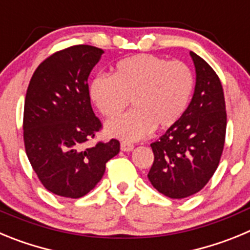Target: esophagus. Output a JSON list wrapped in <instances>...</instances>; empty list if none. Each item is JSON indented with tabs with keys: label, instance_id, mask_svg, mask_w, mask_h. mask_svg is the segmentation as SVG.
I'll return each mask as SVG.
<instances>
[{
	"label": "esophagus",
	"instance_id": "esophagus-1",
	"mask_svg": "<svg viewBox=\"0 0 250 250\" xmlns=\"http://www.w3.org/2000/svg\"><path fill=\"white\" fill-rule=\"evenodd\" d=\"M120 147L123 151H131L132 149H134V145L131 144V143H126V141H123L120 144Z\"/></svg>",
	"mask_w": 250,
	"mask_h": 250
}]
</instances>
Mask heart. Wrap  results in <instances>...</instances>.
I'll return each instance as SVG.
<instances>
[{
    "mask_svg": "<svg viewBox=\"0 0 250 250\" xmlns=\"http://www.w3.org/2000/svg\"><path fill=\"white\" fill-rule=\"evenodd\" d=\"M194 76L187 63L154 55H135L116 65L111 76L99 75L90 83V98L105 118L114 119L129 106L134 110L106 125L111 136L135 141L158 127L178 123L190 103Z\"/></svg>",
    "mask_w": 250,
    "mask_h": 250,
    "instance_id": "heart-1",
    "label": "heart"
}]
</instances>
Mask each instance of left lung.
I'll use <instances>...</instances> for the list:
<instances>
[{"instance_id":"left-lung-1","label":"left lung","mask_w":250,"mask_h":250,"mask_svg":"<svg viewBox=\"0 0 250 250\" xmlns=\"http://www.w3.org/2000/svg\"><path fill=\"white\" fill-rule=\"evenodd\" d=\"M195 91L182 119L152 143L154 163L147 178L161 194L183 199L198 193L215 173L227 131L224 91L210 65L190 51Z\"/></svg>"}]
</instances>
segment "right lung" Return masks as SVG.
<instances>
[{
  "label": "right lung",
  "mask_w": 250,
  "mask_h": 250,
  "mask_svg": "<svg viewBox=\"0 0 250 250\" xmlns=\"http://www.w3.org/2000/svg\"><path fill=\"white\" fill-rule=\"evenodd\" d=\"M103 54L90 45L57 51L35 70L26 92V154L41 184L63 198L77 199L92 190L106 163L120 151L116 139L83 145L103 129L92 111L87 83Z\"/></svg>",
  "instance_id": "right-lung-1"
}]
</instances>
